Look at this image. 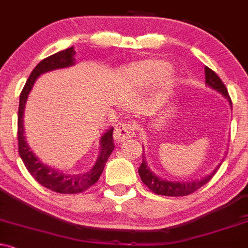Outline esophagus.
Instances as JSON below:
<instances>
[{"label": "esophagus", "instance_id": "esophagus-1", "mask_svg": "<svg viewBox=\"0 0 248 248\" xmlns=\"http://www.w3.org/2000/svg\"><path fill=\"white\" fill-rule=\"evenodd\" d=\"M135 134V126L131 123L127 122H119L114 127L113 137L117 142H122V140L131 138Z\"/></svg>", "mask_w": 248, "mask_h": 248}]
</instances>
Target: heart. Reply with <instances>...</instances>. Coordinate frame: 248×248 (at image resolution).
Returning a JSON list of instances; mask_svg holds the SVG:
<instances>
[{
	"mask_svg": "<svg viewBox=\"0 0 248 248\" xmlns=\"http://www.w3.org/2000/svg\"><path fill=\"white\" fill-rule=\"evenodd\" d=\"M127 74L136 84H146L161 77V81L167 84L172 78V72L162 60H145L134 63L127 68Z\"/></svg>",
	"mask_w": 248,
	"mask_h": 248,
	"instance_id": "1",
	"label": "heart"
}]
</instances>
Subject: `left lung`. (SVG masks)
<instances>
[{"label":"left lung","instance_id":"obj_1","mask_svg":"<svg viewBox=\"0 0 248 248\" xmlns=\"http://www.w3.org/2000/svg\"><path fill=\"white\" fill-rule=\"evenodd\" d=\"M204 72H206V84L209 85L210 87L215 89L217 91L222 93L226 97V99L230 102L232 105V100L230 94H228L227 89H226L225 84H223L222 80L219 78L217 73L214 71L210 70L209 67H204ZM220 166L212 172V174L208 175V176L201 178V180L198 181H189V182H171V181L162 180V178L157 177L150 169H149L148 163L145 161L144 155H142V164H140V169H138V172H140V180L143 181V183L150 189L153 193L157 194V195H164V196H186L189 195V194L194 193L198 189L203 187L204 185L209 182L212 180V177L214 176L215 172L217 171Z\"/></svg>","mask_w":248,"mask_h":248}]
</instances>
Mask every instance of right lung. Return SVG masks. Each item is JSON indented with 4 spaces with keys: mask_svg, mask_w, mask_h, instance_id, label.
I'll list each match as a JSON object with an SVG mask.
<instances>
[{
    "mask_svg": "<svg viewBox=\"0 0 248 248\" xmlns=\"http://www.w3.org/2000/svg\"><path fill=\"white\" fill-rule=\"evenodd\" d=\"M74 54H76V52H74L73 47H70V48L55 53V54L40 61L31 73L22 92H21L20 105H18L17 112V144L21 159L25 163L29 174L35 178L40 185L60 194L82 193V191H85L86 189L94 185L99 180L105 163L108 162V157H110L111 153L114 149L112 136L113 127H111L100 138V154L92 169L89 170L87 172H84V174H66V172L41 163L38 157L31 153V148L26 142L25 136H23V134H25L23 132V111H25L26 100H27L28 94L31 92V87H33L34 82L42 73L73 65Z\"/></svg>",
    "mask_w": 248,
    "mask_h": 248,
    "instance_id": "obj_1",
    "label": "right lung"
}]
</instances>
